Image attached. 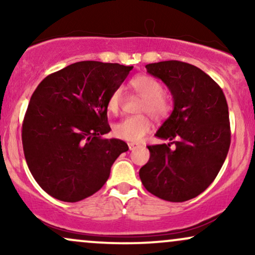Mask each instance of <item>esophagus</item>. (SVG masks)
I'll list each match as a JSON object with an SVG mask.
<instances>
[{
	"label": "esophagus",
	"mask_w": 255,
	"mask_h": 255,
	"mask_svg": "<svg viewBox=\"0 0 255 255\" xmlns=\"http://www.w3.org/2000/svg\"><path fill=\"white\" fill-rule=\"evenodd\" d=\"M128 147H129V150H134V148L139 147V144H136V142H128Z\"/></svg>",
	"instance_id": "1"
}]
</instances>
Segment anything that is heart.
Returning <instances> with one entry per match:
<instances>
[{
	"instance_id": "obj_1",
	"label": "heart",
	"mask_w": 255,
	"mask_h": 255,
	"mask_svg": "<svg viewBox=\"0 0 255 255\" xmlns=\"http://www.w3.org/2000/svg\"><path fill=\"white\" fill-rule=\"evenodd\" d=\"M129 86L137 96L142 98L139 113H148L154 119H163L170 110V103L163 95V85L157 79L146 74L134 77L129 81ZM122 107L121 90L111 92L107 102V108L111 114H118ZM152 127L151 119L146 115H137L126 118L114 125V135L127 141H140Z\"/></svg>"
}]
</instances>
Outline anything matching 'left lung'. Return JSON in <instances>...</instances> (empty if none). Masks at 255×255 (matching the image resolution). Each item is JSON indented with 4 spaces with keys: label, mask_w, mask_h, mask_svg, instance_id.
<instances>
[{
    "label": "left lung",
    "mask_w": 255,
    "mask_h": 255,
    "mask_svg": "<svg viewBox=\"0 0 255 255\" xmlns=\"http://www.w3.org/2000/svg\"><path fill=\"white\" fill-rule=\"evenodd\" d=\"M146 69L170 90L174 110L156 133L170 142L147 146L150 159L139 176L151 194L182 203L213 182L227 158L231 135L227 99L218 84L193 64L162 61Z\"/></svg>",
    "instance_id": "8db88e82"
}]
</instances>
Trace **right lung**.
<instances>
[{
    "label": "right lung",
    "instance_id": "right-lung-1",
    "mask_svg": "<svg viewBox=\"0 0 255 255\" xmlns=\"http://www.w3.org/2000/svg\"><path fill=\"white\" fill-rule=\"evenodd\" d=\"M133 66L81 61L37 86L22 122V147L32 176L49 195L75 203L98 192L128 145L103 139L111 130L107 102Z\"/></svg>",
    "mask_w": 255,
    "mask_h": 255
}]
</instances>
